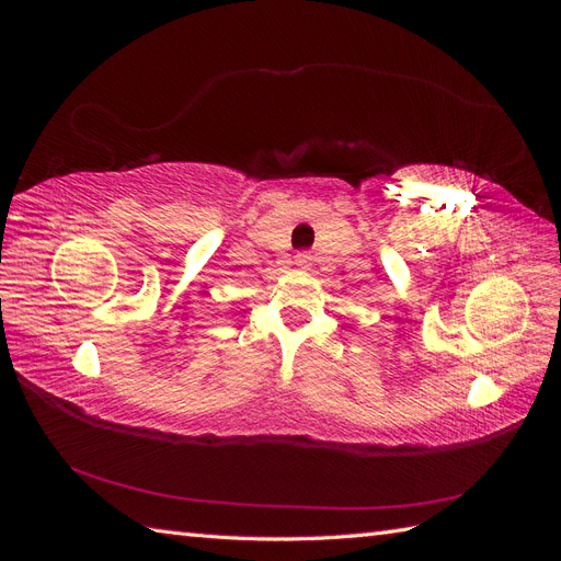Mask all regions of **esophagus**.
Segmentation results:
<instances>
[{"instance_id": "esophagus-1", "label": "esophagus", "mask_w": 561, "mask_h": 561, "mask_svg": "<svg viewBox=\"0 0 561 561\" xmlns=\"http://www.w3.org/2000/svg\"><path fill=\"white\" fill-rule=\"evenodd\" d=\"M295 264H297L299 268H311V264H313V254H309V252H299L297 257H295Z\"/></svg>"}]
</instances>
